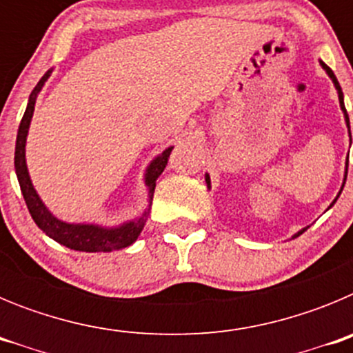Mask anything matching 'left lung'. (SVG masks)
I'll return each mask as SVG.
<instances>
[{
	"label": "left lung",
	"mask_w": 353,
	"mask_h": 353,
	"mask_svg": "<svg viewBox=\"0 0 353 353\" xmlns=\"http://www.w3.org/2000/svg\"><path fill=\"white\" fill-rule=\"evenodd\" d=\"M320 65H322V68L323 70L327 72V76L330 77V81H332V83H334V88L338 90V99H339V108H341V111H343V114H345V123H347V127H348V136H350V120H348V114H347V109H345V101H343V92H341V86H339V83H338V79H336V76H334V72L330 70L329 67H327L325 63H323L322 60H320ZM352 138V136H350ZM348 171V159H347V170H345V173H347ZM345 180H347V174H345ZM345 180H343V185H341V189H339V192H338V196H336L334 198V201H332V203H330V207H332V205L336 203V199L339 198V194H341V191H343V187H345ZM205 182H207V187L208 189H210V176H208V173H205ZM329 207V208H330ZM307 228L310 226H305V228H302L301 232H297L295 233V235L292 236V239H297L299 235H302V233L305 232V230H307Z\"/></svg>",
	"instance_id": "1"
}]
</instances>
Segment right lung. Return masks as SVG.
I'll list each match as a JSON object with an SVG mask.
<instances>
[{
    "mask_svg": "<svg viewBox=\"0 0 353 353\" xmlns=\"http://www.w3.org/2000/svg\"><path fill=\"white\" fill-rule=\"evenodd\" d=\"M52 74V68L48 70L39 81L33 92H31L30 99H28L26 111L21 120V125L17 130V141H15V174H17L19 185H21V192L24 196L26 207L30 210L31 217L35 221L37 226L42 230L48 236L56 240L58 244L65 245L74 251H84V252H111L118 251V249L129 248L138 240L139 233L145 228L146 219L150 215V205H152V198H154L155 182H157L159 174L164 171L168 164V157H170L173 146H168L162 154H159L154 161L150 162L148 168L145 171V185L148 189V208H145L139 217L136 219L125 221L120 226H102V224L95 223H67V221L58 219L48 207L40 199L39 192L35 191L33 182L30 179V171H28L26 164V139L28 130L31 125V118H33V111H35V102L39 97L40 90L43 88L46 81Z\"/></svg>",
    "mask_w": 353,
    "mask_h": 353,
    "instance_id": "obj_1",
    "label": "right lung"
}]
</instances>
